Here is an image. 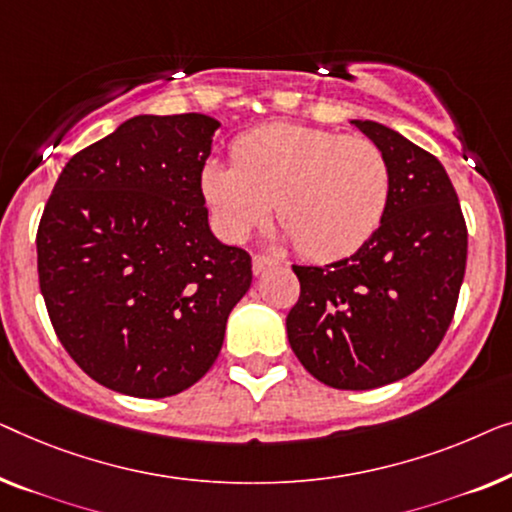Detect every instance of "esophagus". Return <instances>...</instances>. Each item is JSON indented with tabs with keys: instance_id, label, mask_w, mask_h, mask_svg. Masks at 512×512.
Here are the masks:
<instances>
[{
	"instance_id": "esophagus-1",
	"label": "esophagus",
	"mask_w": 512,
	"mask_h": 512,
	"mask_svg": "<svg viewBox=\"0 0 512 512\" xmlns=\"http://www.w3.org/2000/svg\"><path fill=\"white\" fill-rule=\"evenodd\" d=\"M278 262L273 257H266V255H255L253 257V271L255 273H262V271H266V269H273V266H276Z\"/></svg>"
}]
</instances>
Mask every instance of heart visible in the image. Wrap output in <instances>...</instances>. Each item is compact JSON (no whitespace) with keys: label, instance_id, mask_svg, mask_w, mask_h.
<instances>
[{"label":"heart","instance_id":"b5f03b06","mask_svg":"<svg viewBox=\"0 0 512 512\" xmlns=\"http://www.w3.org/2000/svg\"><path fill=\"white\" fill-rule=\"evenodd\" d=\"M201 192L225 239H246L276 204L280 239L329 262L355 253L380 227L390 164L364 136L273 122L236 139L232 162H208Z\"/></svg>","mask_w":512,"mask_h":512}]
</instances>
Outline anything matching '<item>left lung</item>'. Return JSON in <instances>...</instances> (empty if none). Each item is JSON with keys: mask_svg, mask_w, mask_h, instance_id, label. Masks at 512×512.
Returning a JSON list of instances; mask_svg holds the SVG:
<instances>
[{"mask_svg": "<svg viewBox=\"0 0 512 512\" xmlns=\"http://www.w3.org/2000/svg\"><path fill=\"white\" fill-rule=\"evenodd\" d=\"M390 164L383 222L355 255L297 266L287 338L336 390H373L420 369L441 345L466 271L469 232L443 164L399 132L352 120Z\"/></svg>", "mask_w": 512, "mask_h": 512, "instance_id": "left-lung-1", "label": "left lung"}]
</instances>
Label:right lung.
Instances as JSON below:
<instances>
[{
	"label": "right lung",
	"instance_id": "1",
	"mask_svg": "<svg viewBox=\"0 0 512 512\" xmlns=\"http://www.w3.org/2000/svg\"><path fill=\"white\" fill-rule=\"evenodd\" d=\"M218 120L136 115L67 162L37 229L57 338L99 385L162 399L204 378L253 283L208 227L201 171Z\"/></svg>",
	"mask_w": 512,
	"mask_h": 512
}]
</instances>
